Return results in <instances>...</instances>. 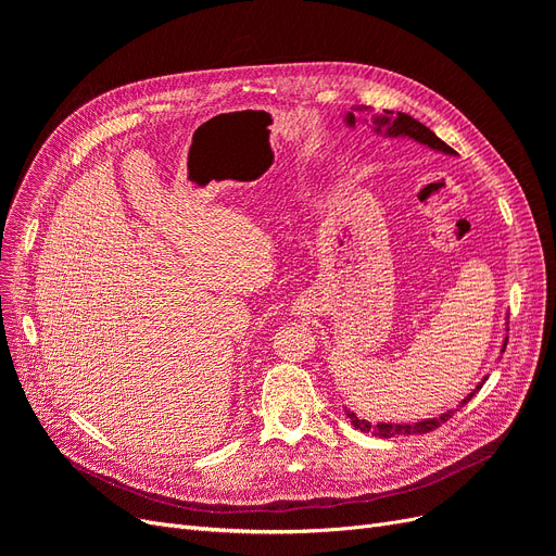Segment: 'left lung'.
I'll use <instances>...</instances> for the list:
<instances>
[{"label":"left lung","mask_w":556,"mask_h":556,"mask_svg":"<svg viewBox=\"0 0 556 556\" xmlns=\"http://www.w3.org/2000/svg\"><path fill=\"white\" fill-rule=\"evenodd\" d=\"M355 111L359 112L361 115L357 116L356 113H345V125H348V127H355L362 115H364V117L368 115V117H371V125H374V131L378 134V137H384V139H399V137H401V139H413V141H417V143H422V146L435 150V153L457 155L445 141H441L439 137H435V134H433L427 125L415 121V117H410L408 113H392V111L374 113L371 106H357ZM506 341H508V339H506ZM506 341H503L501 352L506 350ZM484 380H486V378H482V382H484ZM482 382H478L476 390L470 392V394L459 403L457 410L464 406V403H468L470 399L476 396V392L480 390ZM452 413H454V410H447V413H443V415H439V417L419 419V422H406V425H392V422L371 425V422H368V419H362V417H357L355 413L345 408V415L350 417L352 427L364 431V433H374V435H378V439H394V435H419V433L433 431L435 427H441L443 422H447V419L452 417Z\"/></svg>","instance_id":"1"}]
</instances>
